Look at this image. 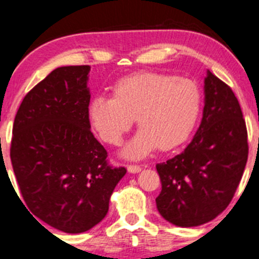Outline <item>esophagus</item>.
<instances>
[{
    "label": "esophagus",
    "instance_id": "34e87169",
    "mask_svg": "<svg viewBox=\"0 0 259 259\" xmlns=\"http://www.w3.org/2000/svg\"><path fill=\"white\" fill-rule=\"evenodd\" d=\"M127 170H129V173H139L140 170H142V166L140 165H127Z\"/></svg>",
    "mask_w": 259,
    "mask_h": 259
}]
</instances>
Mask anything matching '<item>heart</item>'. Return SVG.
Instances as JSON below:
<instances>
[{
  "mask_svg": "<svg viewBox=\"0 0 259 259\" xmlns=\"http://www.w3.org/2000/svg\"><path fill=\"white\" fill-rule=\"evenodd\" d=\"M202 108L197 82L159 72H138L114 86V96L98 95L89 117L104 142L117 145L135 121L140 129L122 149V155L142 159L160 148L170 150L192 134Z\"/></svg>",
  "mask_w": 259,
  "mask_h": 259,
  "instance_id": "obj_1",
  "label": "heart"
}]
</instances>
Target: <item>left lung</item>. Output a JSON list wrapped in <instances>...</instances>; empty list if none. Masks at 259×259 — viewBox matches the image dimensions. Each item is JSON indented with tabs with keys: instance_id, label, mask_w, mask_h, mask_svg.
<instances>
[{
	"instance_id": "obj_1",
	"label": "left lung",
	"mask_w": 259,
	"mask_h": 259,
	"mask_svg": "<svg viewBox=\"0 0 259 259\" xmlns=\"http://www.w3.org/2000/svg\"><path fill=\"white\" fill-rule=\"evenodd\" d=\"M202 122L183 153L156 164L159 213L178 227L215 218L234 197L248 159L247 127L233 90L207 72Z\"/></svg>"
}]
</instances>
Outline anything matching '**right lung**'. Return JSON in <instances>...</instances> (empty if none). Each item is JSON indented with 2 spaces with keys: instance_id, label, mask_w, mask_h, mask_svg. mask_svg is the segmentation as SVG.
Segmentation results:
<instances>
[{
  "instance_id": "right-lung-1",
  "label": "right lung",
  "mask_w": 259,
  "mask_h": 259,
  "mask_svg": "<svg viewBox=\"0 0 259 259\" xmlns=\"http://www.w3.org/2000/svg\"><path fill=\"white\" fill-rule=\"evenodd\" d=\"M89 72V65L50 72L23 98L12 129V168L30 214L65 233L100 223L126 173L109 165L90 130Z\"/></svg>"
}]
</instances>
